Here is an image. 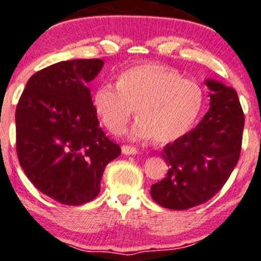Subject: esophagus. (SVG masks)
Instances as JSON below:
<instances>
[{
    "label": "esophagus",
    "mask_w": 261,
    "mask_h": 261,
    "mask_svg": "<svg viewBox=\"0 0 261 261\" xmlns=\"http://www.w3.org/2000/svg\"><path fill=\"white\" fill-rule=\"evenodd\" d=\"M121 151L124 154H136L137 153V148L134 147V146H128V145H122Z\"/></svg>",
    "instance_id": "34e87169"
}]
</instances>
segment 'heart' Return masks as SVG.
<instances>
[{"label":"heart","mask_w":261,"mask_h":261,"mask_svg":"<svg viewBox=\"0 0 261 261\" xmlns=\"http://www.w3.org/2000/svg\"><path fill=\"white\" fill-rule=\"evenodd\" d=\"M204 94L196 82L161 64H140L117 76L116 87L99 85L93 107L99 121L110 133H120L135 109L137 120L131 139H151L166 145L179 139L198 119Z\"/></svg>","instance_id":"heart-1"}]
</instances>
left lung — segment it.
Here are the masks:
<instances>
[{
    "mask_svg": "<svg viewBox=\"0 0 261 261\" xmlns=\"http://www.w3.org/2000/svg\"><path fill=\"white\" fill-rule=\"evenodd\" d=\"M210 110L198 125L163 148L167 176L151 186L157 204L182 211L216 196L236 168L242 148L244 114L233 88L205 79Z\"/></svg>",
    "mask_w": 261,
    "mask_h": 261,
    "instance_id": "8db88e82",
    "label": "left lung"
}]
</instances>
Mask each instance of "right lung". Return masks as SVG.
I'll return each instance as SVG.
<instances>
[{
  "mask_svg": "<svg viewBox=\"0 0 261 261\" xmlns=\"http://www.w3.org/2000/svg\"><path fill=\"white\" fill-rule=\"evenodd\" d=\"M101 59L59 62L27 82L16 109L17 154L34 187L67 205L94 199L109 162L121 153L105 136L89 83Z\"/></svg>",
  "mask_w": 261,
  "mask_h": 261,
  "instance_id": "obj_1",
  "label": "right lung"
}]
</instances>
